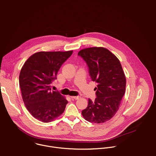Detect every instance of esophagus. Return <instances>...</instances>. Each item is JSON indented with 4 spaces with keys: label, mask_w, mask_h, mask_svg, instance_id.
<instances>
[{
    "label": "esophagus",
    "mask_w": 156,
    "mask_h": 156,
    "mask_svg": "<svg viewBox=\"0 0 156 156\" xmlns=\"http://www.w3.org/2000/svg\"><path fill=\"white\" fill-rule=\"evenodd\" d=\"M71 98L72 99H75V100H77V99H79L80 98V96H71Z\"/></svg>",
    "instance_id": "34e87169"
}]
</instances>
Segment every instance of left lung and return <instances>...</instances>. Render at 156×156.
Listing matches in <instances>:
<instances>
[{
  "mask_svg": "<svg viewBox=\"0 0 156 156\" xmlns=\"http://www.w3.org/2000/svg\"><path fill=\"white\" fill-rule=\"evenodd\" d=\"M78 55L86 62L92 81L97 83L96 98L88 99L87 107L82 110L84 119L94 123L112 119L119 108L125 93L126 78L117 57L104 48L81 50Z\"/></svg>",
  "mask_w": 156,
  "mask_h": 156,
  "instance_id": "8db88e82",
  "label": "left lung"
}]
</instances>
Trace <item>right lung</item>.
<instances>
[{
  "label": "right lung",
  "instance_id": "obj_1",
  "mask_svg": "<svg viewBox=\"0 0 156 156\" xmlns=\"http://www.w3.org/2000/svg\"><path fill=\"white\" fill-rule=\"evenodd\" d=\"M66 52H39L26 61L20 71L22 99L29 112L37 120L48 123L60 116L68 101L51 84L62 65L72 54Z\"/></svg>",
  "mask_w": 156,
  "mask_h": 156
}]
</instances>
